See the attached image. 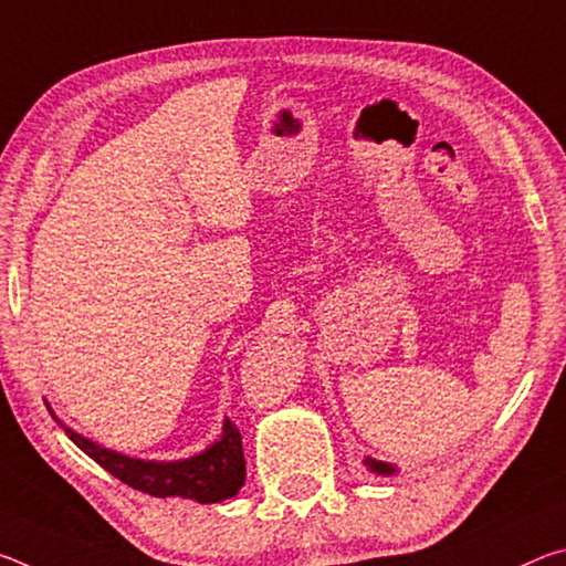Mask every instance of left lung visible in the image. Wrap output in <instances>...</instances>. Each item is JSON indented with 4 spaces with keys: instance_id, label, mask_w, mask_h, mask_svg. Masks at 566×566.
I'll use <instances>...</instances> for the list:
<instances>
[{
    "instance_id": "left-lung-1",
    "label": "left lung",
    "mask_w": 566,
    "mask_h": 566,
    "mask_svg": "<svg viewBox=\"0 0 566 566\" xmlns=\"http://www.w3.org/2000/svg\"><path fill=\"white\" fill-rule=\"evenodd\" d=\"M361 464L367 467V472L377 474V476H395L399 469L397 464H389V462H381V459H375V457H364Z\"/></svg>"
}]
</instances>
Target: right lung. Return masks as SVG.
Returning <instances> with one entry per match:
<instances>
[{
    "instance_id": "obj_1",
    "label": "right lung",
    "mask_w": 566,
    "mask_h": 566,
    "mask_svg": "<svg viewBox=\"0 0 566 566\" xmlns=\"http://www.w3.org/2000/svg\"><path fill=\"white\" fill-rule=\"evenodd\" d=\"M46 409L84 454L139 492L161 496V500L179 496V500H195L199 504H214L234 496L244 484L247 467L242 434L229 419H224L222 434H219L217 442L209 444L205 452L187 459H175V462H157V459L129 457L117 452V449L92 442L90 437H82L66 427L50 405H46Z\"/></svg>"
}]
</instances>
